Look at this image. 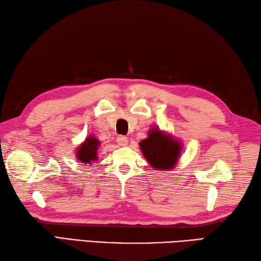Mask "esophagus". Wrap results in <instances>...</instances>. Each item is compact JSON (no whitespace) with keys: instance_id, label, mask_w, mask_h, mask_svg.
Instances as JSON below:
<instances>
[{"instance_id":"34e87169","label":"esophagus","mask_w":261,"mask_h":261,"mask_svg":"<svg viewBox=\"0 0 261 261\" xmlns=\"http://www.w3.org/2000/svg\"><path fill=\"white\" fill-rule=\"evenodd\" d=\"M116 142H118L119 146L124 147L127 145V138L124 136H119L118 138H116Z\"/></svg>"}]
</instances>
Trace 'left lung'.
Segmentation results:
<instances>
[{
	"mask_svg": "<svg viewBox=\"0 0 261 261\" xmlns=\"http://www.w3.org/2000/svg\"><path fill=\"white\" fill-rule=\"evenodd\" d=\"M140 148L148 163L157 170L173 168L181 150L180 142L158 129L149 132L147 139L140 142Z\"/></svg>",
	"mask_w": 261,
	"mask_h": 261,
	"instance_id": "left-lung-1",
	"label": "left lung"
}]
</instances>
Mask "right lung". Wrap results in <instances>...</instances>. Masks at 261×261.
Wrapping results in <instances>:
<instances>
[{"label":"right lung","instance_id":"1","mask_svg":"<svg viewBox=\"0 0 261 261\" xmlns=\"http://www.w3.org/2000/svg\"><path fill=\"white\" fill-rule=\"evenodd\" d=\"M98 146L99 141L95 137L90 136L77 149V159L81 160L83 164H92L93 162H95V160H97Z\"/></svg>","mask_w":261,"mask_h":261}]
</instances>
